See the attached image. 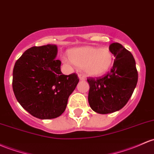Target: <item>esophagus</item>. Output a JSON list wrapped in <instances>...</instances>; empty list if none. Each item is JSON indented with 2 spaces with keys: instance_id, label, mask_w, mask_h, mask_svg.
Listing matches in <instances>:
<instances>
[{
  "instance_id": "obj_1",
  "label": "esophagus",
  "mask_w": 154,
  "mask_h": 154,
  "mask_svg": "<svg viewBox=\"0 0 154 154\" xmlns=\"http://www.w3.org/2000/svg\"><path fill=\"white\" fill-rule=\"evenodd\" d=\"M78 77H79V79H80V80H85V76H83L82 74H78Z\"/></svg>"
}]
</instances>
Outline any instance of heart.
I'll return each mask as SVG.
<instances>
[{"instance_id":"obj_1","label":"heart","mask_w":154,"mask_h":154,"mask_svg":"<svg viewBox=\"0 0 154 154\" xmlns=\"http://www.w3.org/2000/svg\"><path fill=\"white\" fill-rule=\"evenodd\" d=\"M68 55L74 65L82 68L91 77H99L107 73L113 62L112 53L108 47H76L69 50Z\"/></svg>"}]
</instances>
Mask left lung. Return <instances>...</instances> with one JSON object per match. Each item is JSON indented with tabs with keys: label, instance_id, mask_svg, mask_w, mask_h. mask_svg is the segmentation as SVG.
<instances>
[{
	"label": "left lung",
	"instance_id": "obj_1",
	"mask_svg": "<svg viewBox=\"0 0 154 154\" xmlns=\"http://www.w3.org/2000/svg\"><path fill=\"white\" fill-rule=\"evenodd\" d=\"M109 49L116 58L110 72L103 78L88 80V103L91 109L99 114L122 109L132 95L138 80L132 54L119 43H112Z\"/></svg>",
	"mask_w": 154,
	"mask_h": 154
}]
</instances>
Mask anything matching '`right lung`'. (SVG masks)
<instances>
[{"mask_svg": "<svg viewBox=\"0 0 154 154\" xmlns=\"http://www.w3.org/2000/svg\"><path fill=\"white\" fill-rule=\"evenodd\" d=\"M58 47H33L22 55L13 69L12 87L17 100L39 119L58 118L65 111L69 96L79 82L76 74L64 75Z\"/></svg>", "mask_w": 154, "mask_h": 154, "instance_id": "1", "label": "right lung"}]
</instances>
